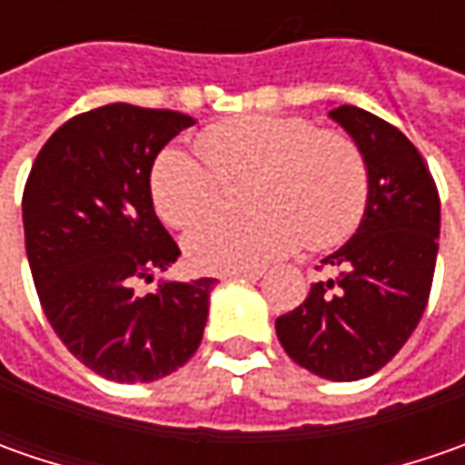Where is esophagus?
I'll use <instances>...</instances> for the list:
<instances>
[{
	"mask_svg": "<svg viewBox=\"0 0 465 465\" xmlns=\"http://www.w3.org/2000/svg\"><path fill=\"white\" fill-rule=\"evenodd\" d=\"M227 277H241V279H261V277H263V272H261V269H245V272H232V274H227Z\"/></svg>",
	"mask_w": 465,
	"mask_h": 465,
	"instance_id": "obj_1",
	"label": "esophagus"
}]
</instances>
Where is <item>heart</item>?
<instances>
[{"mask_svg": "<svg viewBox=\"0 0 465 465\" xmlns=\"http://www.w3.org/2000/svg\"><path fill=\"white\" fill-rule=\"evenodd\" d=\"M204 157L165 147L154 157L150 193L173 227L199 223L245 188L253 214L214 217L186 235L188 261L202 272H245L292 248L326 251L360 227L370 196L362 147L344 132L318 129L302 116H242L196 136Z\"/></svg>", "mask_w": 465, "mask_h": 465, "instance_id": "b5f03b06", "label": "heart"}]
</instances>
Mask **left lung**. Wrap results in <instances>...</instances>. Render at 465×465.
<instances>
[{
  "mask_svg": "<svg viewBox=\"0 0 465 465\" xmlns=\"http://www.w3.org/2000/svg\"><path fill=\"white\" fill-rule=\"evenodd\" d=\"M331 118L362 147L370 196L357 232L321 261L336 277L312 284L277 336L297 365L347 383L385 367L427 308L440 238V193L420 150L383 118L339 105Z\"/></svg>",
  "mask_w": 465,
  "mask_h": 465,
  "instance_id": "obj_1",
  "label": "left lung"
}]
</instances>
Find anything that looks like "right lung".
<instances>
[{"instance_id": "obj_1", "label": "right lung", "mask_w": 465, "mask_h": 465, "mask_svg": "<svg viewBox=\"0 0 465 465\" xmlns=\"http://www.w3.org/2000/svg\"><path fill=\"white\" fill-rule=\"evenodd\" d=\"M193 124L178 111L111 103L48 136L23 191V227L45 318L82 365L116 383H150L202 344L217 279L150 282L181 256L157 220V153Z\"/></svg>"}]
</instances>
